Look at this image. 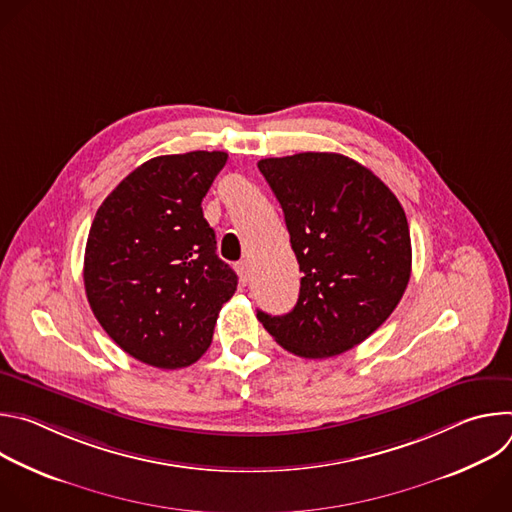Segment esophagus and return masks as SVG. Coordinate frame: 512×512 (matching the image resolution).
<instances>
[{"label": "esophagus", "mask_w": 512, "mask_h": 512, "mask_svg": "<svg viewBox=\"0 0 512 512\" xmlns=\"http://www.w3.org/2000/svg\"><path fill=\"white\" fill-rule=\"evenodd\" d=\"M237 273H239V281H241L243 285H247V283H249V279H251L249 263H247V261H241V263L237 265Z\"/></svg>", "instance_id": "esophagus-1"}]
</instances>
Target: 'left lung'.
<instances>
[{
  "label": "left lung",
  "mask_w": 512,
  "mask_h": 512,
  "mask_svg": "<svg viewBox=\"0 0 512 512\" xmlns=\"http://www.w3.org/2000/svg\"><path fill=\"white\" fill-rule=\"evenodd\" d=\"M300 271L298 304L257 312L302 358H328L367 340L397 308L411 275V237L397 196L358 162L326 152L265 158Z\"/></svg>",
  "instance_id": "8db88e82"
}]
</instances>
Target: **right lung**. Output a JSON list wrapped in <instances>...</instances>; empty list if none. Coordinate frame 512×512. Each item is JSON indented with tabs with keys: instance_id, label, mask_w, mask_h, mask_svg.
I'll return each instance as SVG.
<instances>
[{
	"instance_id": "obj_1",
	"label": "right lung",
	"mask_w": 512,
	"mask_h": 512,
	"mask_svg": "<svg viewBox=\"0 0 512 512\" xmlns=\"http://www.w3.org/2000/svg\"><path fill=\"white\" fill-rule=\"evenodd\" d=\"M225 152L158 156L103 200L85 249V291L103 330L133 358L184 369L212 342L237 273L202 214Z\"/></svg>"
}]
</instances>
